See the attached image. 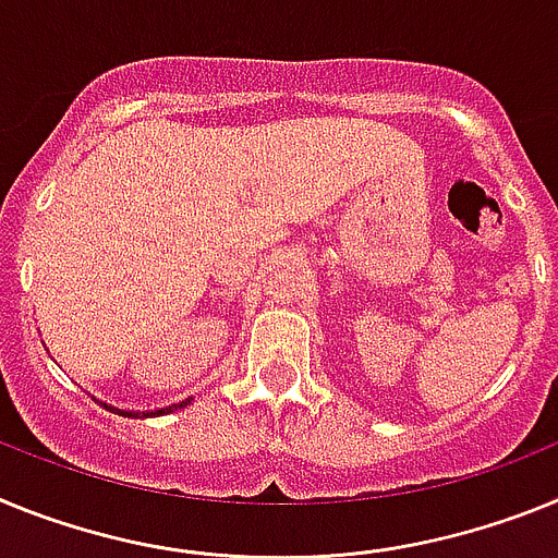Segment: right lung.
<instances>
[{
    "label": "right lung",
    "instance_id": "obj_1",
    "mask_svg": "<svg viewBox=\"0 0 558 558\" xmlns=\"http://www.w3.org/2000/svg\"><path fill=\"white\" fill-rule=\"evenodd\" d=\"M182 404H187V401H182ZM182 404H179V407H182ZM109 410H114V407H109ZM114 413H118V410H114ZM162 413H173V407H165V410H157V413H154V415H162ZM120 415H134V413H120ZM143 415H148V413H143Z\"/></svg>",
    "mask_w": 558,
    "mask_h": 558
}]
</instances>
